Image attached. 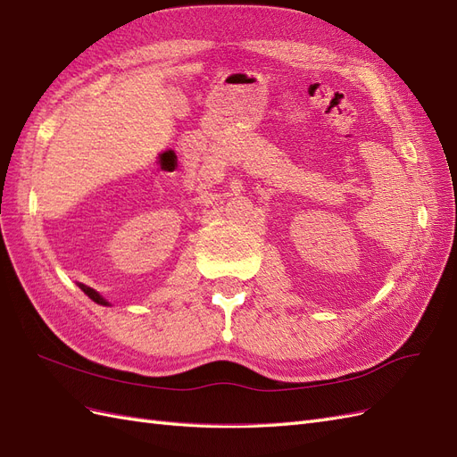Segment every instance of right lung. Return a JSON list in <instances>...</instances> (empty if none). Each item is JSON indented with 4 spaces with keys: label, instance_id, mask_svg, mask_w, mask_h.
<instances>
[{
    "label": "right lung",
    "instance_id": "right-lung-1",
    "mask_svg": "<svg viewBox=\"0 0 457 457\" xmlns=\"http://www.w3.org/2000/svg\"><path fill=\"white\" fill-rule=\"evenodd\" d=\"M80 289H82V291H84V293H86V295H87V296H89L91 301H94V303H97V304H103V306H107V304H109V303L105 301V298H103V296H101L97 291L91 289V287H87V285H82V283H80Z\"/></svg>",
    "mask_w": 457,
    "mask_h": 457
}]
</instances>
